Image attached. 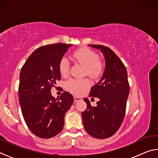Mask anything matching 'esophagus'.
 I'll list each match as a JSON object with an SVG mask.
<instances>
[{
	"label": "esophagus",
	"instance_id": "34e87169",
	"mask_svg": "<svg viewBox=\"0 0 158 158\" xmlns=\"http://www.w3.org/2000/svg\"><path fill=\"white\" fill-rule=\"evenodd\" d=\"M74 102H79V101H80V100H81V98H79V97H76V96H74Z\"/></svg>",
	"mask_w": 158,
	"mask_h": 158
}]
</instances>
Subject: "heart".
I'll use <instances>...</instances> for the list:
<instances>
[{
  "label": "heart",
  "mask_w": 158,
  "mask_h": 158,
  "mask_svg": "<svg viewBox=\"0 0 158 158\" xmlns=\"http://www.w3.org/2000/svg\"><path fill=\"white\" fill-rule=\"evenodd\" d=\"M74 60L84 65L85 68V73L87 75L97 78L102 73L103 68L99 61L100 58L97 53L88 49L77 50L73 54ZM69 63L65 57L62 58L59 63V72L63 77H66L69 73ZM89 81L86 79H70L65 83V87L69 92L79 95L89 87Z\"/></svg>",
  "instance_id": "obj_1"
}]
</instances>
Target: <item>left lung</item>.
<instances>
[{
  "label": "left lung",
  "mask_w": 158,
  "mask_h": 158,
  "mask_svg": "<svg viewBox=\"0 0 158 158\" xmlns=\"http://www.w3.org/2000/svg\"><path fill=\"white\" fill-rule=\"evenodd\" d=\"M89 46L101 51L105 68L100 80L91 88L89 95L99 98L97 106H92L89 99H84L87 108L81 113L83 124L90 136L106 139L117 132L123 121L130 93L127 73L121 60L109 47Z\"/></svg>",
  "instance_id": "left-lung-1"
}]
</instances>
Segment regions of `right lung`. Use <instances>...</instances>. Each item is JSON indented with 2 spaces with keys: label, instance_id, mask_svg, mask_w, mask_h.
<instances>
[{
  "label": "right lung",
  "instance_id": "right-lung-1",
  "mask_svg": "<svg viewBox=\"0 0 158 158\" xmlns=\"http://www.w3.org/2000/svg\"><path fill=\"white\" fill-rule=\"evenodd\" d=\"M72 44H53L39 47L31 53L21 68L19 96L23 118L37 137L49 139L61 132L64 116L74 102L68 92L59 100L51 89L60 79L59 63Z\"/></svg>",
  "mask_w": 158,
  "mask_h": 158
}]
</instances>
